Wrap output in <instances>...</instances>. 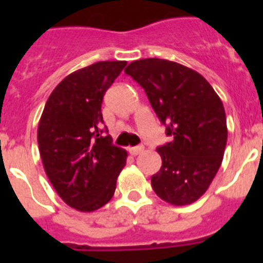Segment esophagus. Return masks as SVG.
Returning a JSON list of instances; mask_svg holds the SVG:
<instances>
[{
    "label": "esophagus",
    "mask_w": 263,
    "mask_h": 263,
    "mask_svg": "<svg viewBox=\"0 0 263 263\" xmlns=\"http://www.w3.org/2000/svg\"><path fill=\"white\" fill-rule=\"evenodd\" d=\"M143 152V146H134V147H129V153L132 156H138L140 153Z\"/></svg>",
    "instance_id": "1"
}]
</instances>
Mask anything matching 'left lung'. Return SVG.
I'll return each instance as SVG.
<instances>
[{"label":"left lung","mask_w":263,"mask_h":263,"mask_svg":"<svg viewBox=\"0 0 263 263\" xmlns=\"http://www.w3.org/2000/svg\"><path fill=\"white\" fill-rule=\"evenodd\" d=\"M147 95L171 142L157 147L162 166L152 187L165 202L183 206L203 195L222 162L227 117L221 99L198 72L161 59L125 68Z\"/></svg>","instance_id":"1"}]
</instances>
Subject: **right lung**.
I'll list each match as a JSON object with an SVG mask.
<instances>
[{"label": "right lung", "instance_id": "obj_1", "mask_svg": "<svg viewBox=\"0 0 263 263\" xmlns=\"http://www.w3.org/2000/svg\"><path fill=\"white\" fill-rule=\"evenodd\" d=\"M125 61H99L68 75L53 90L38 125L43 168L61 199L80 212L102 208L115 194L127 153L103 125V95Z\"/></svg>", "mask_w": 263, "mask_h": 263}]
</instances>
